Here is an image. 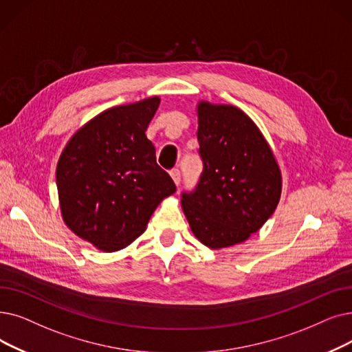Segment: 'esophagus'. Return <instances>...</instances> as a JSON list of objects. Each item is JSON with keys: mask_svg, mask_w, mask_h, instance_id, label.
<instances>
[{"mask_svg": "<svg viewBox=\"0 0 352 352\" xmlns=\"http://www.w3.org/2000/svg\"><path fill=\"white\" fill-rule=\"evenodd\" d=\"M171 178L174 179V182H175V186L178 187L179 186V182H181V173H179V170L178 168H174V170H171Z\"/></svg>", "mask_w": 352, "mask_h": 352, "instance_id": "esophagus-1", "label": "esophagus"}]
</instances>
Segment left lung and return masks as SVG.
<instances>
[{"label":"left lung","instance_id":"1","mask_svg":"<svg viewBox=\"0 0 352 352\" xmlns=\"http://www.w3.org/2000/svg\"><path fill=\"white\" fill-rule=\"evenodd\" d=\"M204 170L181 206L194 236L210 249L248 240L276 210L282 174L254 122L232 104H197Z\"/></svg>","mask_w":352,"mask_h":352}]
</instances>
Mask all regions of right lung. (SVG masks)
Here are the masks:
<instances>
[{
    "label": "right lung",
    "mask_w": 352,
    "mask_h": 352,
    "mask_svg": "<svg viewBox=\"0 0 352 352\" xmlns=\"http://www.w3.org/2000/svg\"><path fill=\"white\" fill-rule=\"evenodd\" d=\"M160 102L152 96L103 111L72 136L58 158L62 217L99 250L129 246L158 204L177 190L145 135Z\"/></svg>",
    "instance_id": "add662e5"
}]
</instances>
